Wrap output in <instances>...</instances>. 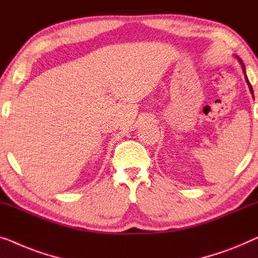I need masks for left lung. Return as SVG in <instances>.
<instances>
[{
    "label": "left lung",
    "mask_w": 258,
    "mask_h": 258,
    "mask_svg": "<svg viewBox=\"0 0 258 258\" xmlns=\"http://www.w3.org/2000/svg\"><path fill=\"white\" fill-rule=\"evenodd\" d=\"M237 58V60L239 61V64L242 65V70H243V74H244V78H245V82H246V84L249 85V89H250V92H251V94H253V92H252V86H251V84H250L249 83V79H248V77H246V75H245V67H244V64H243V61H242V59L239 57H236Z\"/></svg>",
    "instance_id": "obj_1"
}]
</instances>
